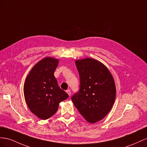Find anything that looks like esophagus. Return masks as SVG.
Segmentation results:
<instances>
[{
  "instance_id": "obj_1",
  "label": "esophagus",
  "mask_w": 147,
  "mask_h": 147,
  "mask_svg": "<svg viewBox=\"0 0 147 147\" xmlns=\"http://www.w3.org/2000/svg\"><path fill=\"white\" fill-rule=\"evenodd\" d=\"M66 92L67 93V94H68L69 96H71V91L69 89H68V90H67L66 91Z\"/></svg>"
}]
</instances>
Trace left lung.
<instances>
[{
  "instance_id": "obj_1",
  "label": "left lung",
  "mask_w": 147,
  "mask_h": 147,
  "mask_svg": "<svg viewBox=\"0 0 147 147\" xmlns=\"http://www.w3.org/2000/svg\"><path fill=\"white\" fill-rule=\"evenodd\" d=\"M76 65L80 75V89L71 100L87 121L95 123L109 112L114 103V80L107 67L97 60H77Z\"/></svg>"
}]
</instances>
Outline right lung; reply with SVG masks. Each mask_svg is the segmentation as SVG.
Listing matches in <instances>:
<instances>
[{"label":"right lung","instance_id":"right-lung-1","mask_svg":"<svg viewBox=\"0 0 147 147\" xmlns=\"http://www.w3.org/2000/svg\"><path fill=\"white\" fill-rule=\"evenodd\" d=\"M58 60L45 58L33 66L24 84V92L30 110L38 117L46 120L58 111L59 103L68 94L59 87L54 72Z\"/></svg>","mask_w":147,"mask_h":147}]
</instances>
